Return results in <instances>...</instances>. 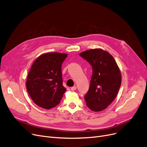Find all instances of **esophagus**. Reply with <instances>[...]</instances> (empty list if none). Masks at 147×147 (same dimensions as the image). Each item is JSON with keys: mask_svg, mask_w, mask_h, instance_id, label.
Segmentation results:
<instances>
[{"mask_svg": "<svg viewBox=\"0 0 147 147\" xmlns=\"http://www.w3.org/2000/svg\"><path fill=\"white\" fill-rule=\"evenodd\" d=\"M76 89H77V87H76V86H73V87L71 88V89L72 91H76Z\"/></svg>", "mask_w": 147, "mask_h": 147, "instance_id": "1", "label": "esophagus"}]
</instances>
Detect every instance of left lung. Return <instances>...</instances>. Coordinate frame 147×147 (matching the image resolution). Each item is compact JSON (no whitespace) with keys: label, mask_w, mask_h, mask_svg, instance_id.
I'll return each instance as SVG.
<instances>
[{"label":"left lung","mask_w":147,"mask_h":147,"mask_svg":"<svg viewBox=\"0 0 147 147\" xmlns=\"http://www.w3.org/2000/svg\"><path fill=\"white\" fill-rule=\"evenodd\" d=\"M79 55L92 69L90 85L84 97L86 106L95 112L103 111L115 98L121 84L117 63L110 53L100 49L86 50Z\"/></svg>","instance_id":"left-lung-1"}]
</instances>
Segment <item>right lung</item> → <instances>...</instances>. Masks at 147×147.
Returning a JSON list of instances; mask_svg holds the SVG:
<instances>
[{"label": "right lung", "mask_w": 147, "mask_h": 147, "mask_svg": "<svg viewBox=\"0 0 147 147\" xmlns=\"http://www.w3.org/2000/svg\"><path fill=\"white\" fill-rule=\"evenodd\" d=\"M67 54L47 53L35 60L29 72L27 91L34 103L50 109L59 104L66 88L63 87L62 64Z\"/></svg>", "instance_id": "obj_1"}]
</instances>
